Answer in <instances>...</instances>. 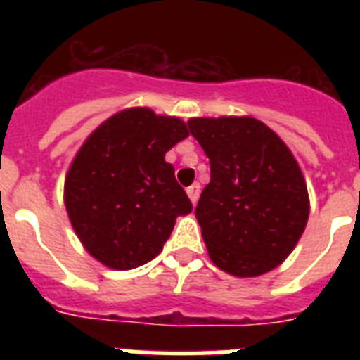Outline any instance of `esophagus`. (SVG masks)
Listing matches in <instances>:
<instances>
[{
	"instance_id": "1",
	"label": "esophagus",
	"mask_w": 360,
	"mask_h": 360,
	"mask_svg": "<svg viewBox=\"0 0 360 360\" xmlns=\"http://www.w3.org/2000/svg\"><path fill=\"white\" fill-rule=\"evenodd\" d=\"M186 194H188V198H191V202L196 205L198 198H200V185H198V183H194V185L188 186V188H186Z\"/></svg>"
}]
</instances>
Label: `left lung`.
Segmentation results:
<instances>
[{
    "instance_id": "1",
    "label": "left lung",
    "mask_w": 360,
    "mask_h": 360,
    "mask_svg": "<svg viewBox=\"0 0 360 360\" xmlns=\"http://www.w3.org/2000/svg\"><path fill=\"white\" fill-rule=\"evenodd\" d=\"M188 130L211 164L196 219L209 257L250 278L290 256L307 228L302 172L278 134L254 117H192Z\"/></svg>"
}]
</instances>
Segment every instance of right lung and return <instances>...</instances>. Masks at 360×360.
Instances as JSON below:
<instances>
[{
  "label": "right lung",
  "mask_w": 360,
  "mask_h": 360,
  "mask_svg": "<svg viewBox=\"0 0 360 360\" xmlns=\"http://www.w3.org/2000/svg\"><path fill=\"white\" fill-rule=\"evenodd\" d=\"M188 136L179 117L129 108L93 130L65 177V207L95 259L129 271L162 250L192 203L164 155Z\"/></svg>",
  "instance_id": "obj_1"
}]
</instances>
